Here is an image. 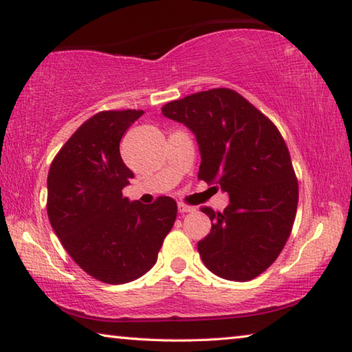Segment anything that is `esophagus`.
<instances>
[{"instance_id":"esophagus-1","label":"esophagus","mask_w":352,"mask_h":352,"mask_svg":"<svg viewBox=\"0 0 352 352\" xmlns=\"http://www.w3.org/2000/svg\"><path fill=\"white\" fill-rule=\"evenodd\" d=\"M194 210H195L194 206H189V205H184V204H178V211H180L182 214L190 212V211H194Z\"/></svg>"}]
</instances>
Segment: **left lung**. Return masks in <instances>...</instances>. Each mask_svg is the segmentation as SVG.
<instances>
[{"instance_id": "8db88e82", "label": "left lung", "mask_w": 352, "mask_h": 352, "mask_svg": "<svg viewBox=\"0 0 352 352\" xmlns=\"http://www.w3.org/2000/svg\"><path fill=\"white\" fill-rule=\"evenodd\" d=\"M162 111L195 135L199 180L230 195L223 212L201 208L212 222L197 243L201 261L230 281L259 276L281 253L296 214L298 182L281 133L230 88L172 100Z\"/></svg>"}]
</instances>
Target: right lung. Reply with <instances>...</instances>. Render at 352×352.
Returning a JSON list of instances; mask_svg holds the SVG:
<instances>
[{"mask_svg":"<svg viewBox=\"0 0 352 352\" xmlns=\"http://www.w3.org/2000/svg\"><path fill=\"white\" fill-rule=\"evenodd\" d=\"M142 110L99 111L76 130L47 174V217L62 245L88 275L107 284L138 279L153 267L177 217V204L122 197L133 178L119 142Z\"/></svg>","mask_w":352,"mask_h":352,"instance_id":"add662e5","label":"right lung"}]
</instances>
